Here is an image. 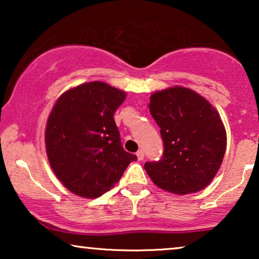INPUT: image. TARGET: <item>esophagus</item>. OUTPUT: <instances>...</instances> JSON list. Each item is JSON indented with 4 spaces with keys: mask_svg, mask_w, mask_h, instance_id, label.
Wrapping results in <instances>:
<instances>
[{
    "mask_svg": "<svg viewBox=\"0 0 259 259\" xmlns=\"http://www.w3.org/2000/svg\"><path fill=\"white\" fill-rule=\"evenodd\" d=\"M144 157H145V155H144V152H143V151L139 150V151L137 152V158H138V160H143Z\"/></svg>",
    "mask_w": 259,
    "mask_h": 259,
    "instance_id": "esophagus-1",
    "label": "esophagus"
}]
</instances>
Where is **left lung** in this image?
Wrapping results in <instances>:
<instances>
[{"label":"left lung","instance_id":"left-lung-1","mask_svg":"<svg viewBox=\"0 0 259 259\" xmlns=\"http://www.w3.org/2000/svg\"><path fill=\"white\" fill-rule=\"evenodd\" d=\"M148 108L164 141L160 160L145 164L152 182L182 196L204 190L221 168L226 150V131L217 109L182 86L154 92Z\"/></svg>","mask_w":259,"mask_h":259}]
</instances>
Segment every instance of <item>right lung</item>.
Segmentation results:
<instances>
[{"instance_id":"right-lung-1","label":"right lung","mask_w":259,"mask_h":259,"mask_svg":"<svg viewBox=\"0 0 259 259\" xmlns=\"http://www.w3.org/2000/svg\"><path fill=\"white\" fill-rule=\"evenodd\" d=\"M125 99L126 92L92 81L56 100L46 126V152L56 178L76 196H102L137 160L122 148L114 121Z\"/></svg>"}]
</instances>
